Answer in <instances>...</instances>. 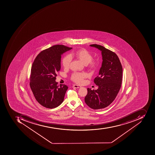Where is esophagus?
Instances as JSON below:
<instances>
[{
	"label": "esophagus",
	"instance_id": "esophagus-1",
	"mask_svg": "<svg viewBox=\"0 0 155 155\" xmlns=\"http://www.w3.org/2000/svg\"><path fill=\"white\" fill-rule=\"evenodd\" d=\"M73 87H75V88H80L81 86H80L74 84L73 86Z\"/></svg>",
	"mask_w": 155,
	"mask_h": 155
}]
</instances>
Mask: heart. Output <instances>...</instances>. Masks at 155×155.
Masks as SVG:
<instances>
[{"instance_id": "1", "label": "heart", "mask_w": 155, "mask_h": 155, "mask_svg": "<svg viewBox=\"0 0 155 155\" xmlns=\"http://www.w3.org/2000/svg\"><path fill=\"white\" fill-rule=\"evenodd\" d=\"M75 56L85 64H88L91 68H94L97 64V61L93 59V56L91 52L85 48H81L75 52L74 54H71V55L68 54L63 58L62 64L64 68H69L71 62L72 61V57ZM87 77V75L85 73L74 72L70 77L72 81L78 84H81L85 78Z\"/></svg>"}]
</instances>
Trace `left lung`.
<instances>
[{
    "mask_svg": "<svg viewBox=\"0 0 155 155\" xmlns=\"http://www.w3.org/2000/svg\"><path fill=\"white\" fill-rule=\"evenodd\" d=\"M91 46L101 51L103 62L99 74L94 80L98 88H87L85 102L92 109H102L110 105L117 97L122 84L123 68L115 53L101 45Z\"/></svg>",
    "mask_w": 155,
    "mask_h": 155,
    "instance_id": "1",
    "label": "left lung"
}]
</instances>
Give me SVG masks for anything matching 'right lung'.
<instances>
[{"label":"right lung","mask_w":155,"mask_h":155,"mask_svg":"<svg viewBox=\"0 0 155 155\" xmlns=\"http://www.w3.org/2000/svg\"><path fill=\"white\" fill-rule=\"evenodd\" d=\"M56 45L42 51L34 59L30 75V86L33 96L43 107L52 109L63 102L68 89L65 84L56 82L61 68V54L72 49Z\"/></svg>","instance_id":"right-lung-1"}]
</instances>
